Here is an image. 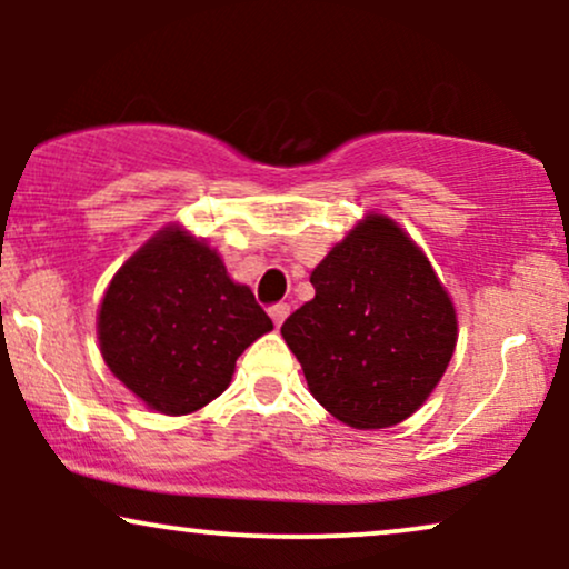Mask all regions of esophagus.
Masks as SVG:
<instances>
[{
	"label": "esophagus",
	"instance_id": "obj_1",
	"mask_svg": "<svg viewBox=\"0 0 569 569\" xmlns=\"http://www.w3.org/2000/svg\"><path fill=\"white\" fill-rule=\"evenodd\" d=\"M289 312H291V307H289V305H272V307H270V318H272V323L280 326V323L286 321V318H289Z\"/></svg>",
	"mask_w": 569,
	"mask_h": 569
}]
</instances>
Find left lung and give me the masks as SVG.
I'll list each match as a JSON object with an SVG mask.
<instances>
[{
    "label": "left lung",
    "mask_w": 569,
    "mask_h": 569,
    "mask_svg": "<svg viewBox=\"0 0 569 569\" xmlns=\"http://www.w3.org/2000/svg\"><path fill=\"white\" fill-rule=\"evenodd\" d=\"M310 283L316 297L280 335L312 398L358 430L415 415L457 345V310L426 251L371 211L326 253Z\"/></svg>",
    "instance_id": "left-lung-1"
}]
</instances>
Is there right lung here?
Here are the masks:
<instances>
[{"label":"right lung","instance_id":"right-lung-1","mask_svg":"<svg viewBox=\"0 0 569 569\" xmlns=\"http://www.w3.org/2000/svg\"><path fill=\"white\" fill-rule=\"evenodd\" d=\"M96 329L117 380L149 409L179 417L224 393L238 356L272 321L217 248L168 224L109 280Z\"/></svg>","mask_w":569,"mask_h":569}]
</instances>
